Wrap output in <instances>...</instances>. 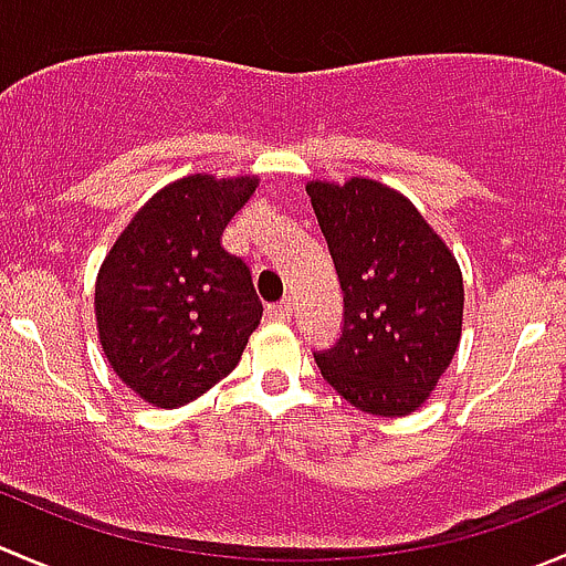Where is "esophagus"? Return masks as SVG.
Here are the masks:
<instances>
[{
  "instance_id": "34e87169",
  "label": "esophagus",
  "mask_w": 566,
  "mask_h": 566,
  "mask_svg": "<svg viewBox=\"0 0 566 566\" xmlns=\"http://www.w3.org/2000/svg\"><path fill=\"white\" fill-rule=\"evenodd\" d=\"M268 315L273 317V321H282L287 323L290 317H293V301H279V304H271L268 306Z\"/></svg>"
}]
</instances>
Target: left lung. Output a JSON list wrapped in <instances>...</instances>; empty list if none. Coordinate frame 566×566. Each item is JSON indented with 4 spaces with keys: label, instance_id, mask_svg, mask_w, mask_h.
<instances>
[{
    "label": "left lung",
    "instance_id": "8db88e82",
    "mask_svg": "<svg viewBox=\"0 0 566 566\" xmlns=\"http://www.w3.org/2000/svg\"><path fill=\"white\" fill-rule=\"evenodd\" d=\"M343 287V334L315 350L323 378L367 415L429 400L462 339L457 256L406 196L376 179L306 182Z\"/></svg>",
    "mask_w": 566,
    "mask_h": 566
}]
</instances>
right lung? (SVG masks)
Here are the masks:
<instances>
[{
  "label": "right lung",
  "mask_w": 566,
  "mask_h": 566,
  "mask_svg": "<svg viewBox=\"0 0 566 566\" xmlns=\"http://www.w3.org/2000/svg\"><path fill=\"white\" fill-rule=\"evenodd\" d=\"M260 179H177L135 212L96 276L98 343L115 376L177 409L234 370L262 304L251 271L221 245Z\"/></svg>",
  "instance_id": "right-lung-1"
}]
</instances>
